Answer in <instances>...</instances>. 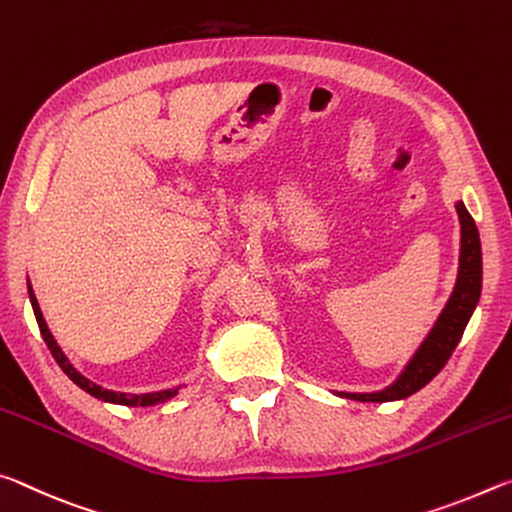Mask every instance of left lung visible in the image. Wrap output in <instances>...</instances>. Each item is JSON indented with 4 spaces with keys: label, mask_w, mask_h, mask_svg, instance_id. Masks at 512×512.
Wrapping results in <instances>:
<instances>
[{
    "label": "left lung",
    "mask_w": 512,
    "mask_h": 512,
    "mask_svg": "<svg viewBox=\"0 0 512 512\" xmlns=\"http://www.w3.org/2000/svg\"><path fill=\"white\" fill-rule=\"evenodd\" d=\"M456 211L460 217V267H458V279L456 288L451 292L445 311L435 322L429 338L424 340V345L417 349V354L410 360L404 374L381 392H372V395H347L349 399L358 401H395L410 397L413 392L424 388L442 367L447 365V360L454 354L456 345L463 338V331L472 317L476 304L481 297V240L479 229L472 220V215L467 213L463 201H458Z\"/></svg>",
    "instance_id": "left-lung-1"
}]
</instances>
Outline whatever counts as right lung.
<instances>
[{
  "label": "right lung",
  "instance_id": "add662e5",
  "mask_svg": "<svg viewBox=\"0 0 512 512\" xmlns=\"http://www.w3.org/2000/svg\"><path fill=\"white\" fill-rule=\"evenodd\" d=\"M29 299H31V306H33V313H36V322H38V329H40V335H43L45 345L49 347V351H52L54 360L58 363V367L70 376V379L79 385L81 390H86L88 395L97 397V399H104V401H113V404H122V406H154V404H163V401L172 399L174 395H177V390H163V392H154V395H124V392H111V390H104L99 388V385H95L92 381H88L86 376H81L74 367L67 363V358L63 356L61 347L56 345V340L52 338V333H49L47 324H45V317L43 313H40V306H38V299L36 295H33V290L29 286Z\"/></svg>",
  "mask_w": 512,
  "mask_h": 512
}]
</instances>
